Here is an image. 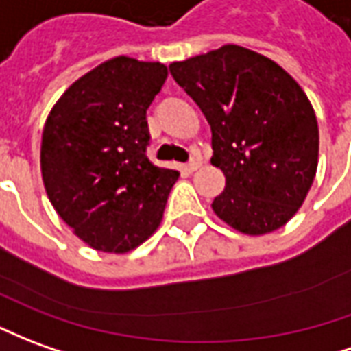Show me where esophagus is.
Instances as JSON below:
<instances>
[{"label": "esophagus", "instance_id": "34e87169", "mask_svg": "<svg viewBox=\"0 0 351 351\" xmlns=\"http://www.w3.org/2000/svg\"><path fill=\"white\" fill-rule=\"evenodd\" d=\"M199 167H201V159L195 158V159H192L188 165H186V171H188V173H195V171H197Z\"/></svg>", "mask_w": 351, "mask_h": 351}]
</instances>
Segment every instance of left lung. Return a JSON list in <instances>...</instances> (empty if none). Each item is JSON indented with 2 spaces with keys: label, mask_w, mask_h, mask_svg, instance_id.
Masks as SVG:
<instances>
[{
  "label": "left lung",
  "mask_w": 351,
  "mask_h": 351,
  "mask_svg": "<svg viewBox=\"0 0 351 351\" xmlns=\"http://www.w3.org/2000/svg\"><path fill=\"white\" fill-rule=\"evenodd\" d=\"M169 70L210 125V163L226 176L215 215L245 235L285 226L319 159L317 119L302 87L271 58L232 43Z\"/></svg>",
  "instance_id": "8db88e82"
}]
</instances>
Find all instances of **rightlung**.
<instances>
[{
    "label": "right lung",
    "mask_w": 351,
    "mask_h": 351,
    "mask_svg": "<svg viewBox=\"0 0 351 351\" xmlns=\"http://www.w3.org/2000/svg\"><path fill=\"white\" fill-rule=\"evenodd\" d=\"M167 66L116 56L62 93L41 134V178L56 215L90 249L125 254L154 235L178 171L146 158V110Z\"/></svg>",
    "instance_id": "add662e5"
}]
</instances>
